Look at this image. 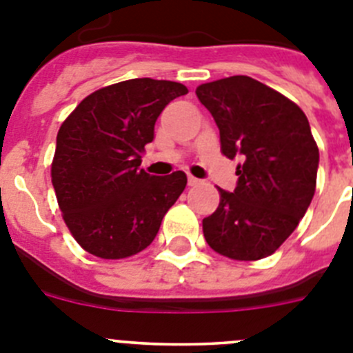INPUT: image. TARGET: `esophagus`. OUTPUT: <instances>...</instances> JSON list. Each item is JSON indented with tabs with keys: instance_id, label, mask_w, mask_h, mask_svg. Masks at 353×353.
<instances>
[{
	"instance_id": "esophagus-1",
	"label": "esophagus",
	"mask_w": 353,
	"mask_h": 353,
	"mask_svg": "<svg viewBox=\"0 0 353 353\" xmlns=\"http://www.w3.org/2000/svg\"><path fill=\"white\" fill-rule=\"evenodd\" d=\"M187 182H189V185H191V187H196V185H199V183H201V180L196 179V176H191V174H189V179H187Z\"/></svg>"
}]
</instances>
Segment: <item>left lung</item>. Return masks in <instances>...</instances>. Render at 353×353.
I'll use <instances>...</instances> for the list:
<instances>
[{
    "instance_id": "obj_1",
    "label": "left lung",
    "mask_w": 353,
    "mask_h": 353,
    "mask_svg": "<svg viewBox=\"0 0 353 353\" xmlns=\"http://www.w3.org/2000/svg\"><path fill=\"white\" fill-rule=\"evenodd\" d=\"M219 129L221 150L240 157L235 191L219 189L217 210L203 219L207 244L223 256H270L297 228L316 187L318 146L295 102L248 76L196 88Z\"/></svg>"
}]
</instances>
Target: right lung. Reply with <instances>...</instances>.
I'll return each instance as SVG.
<instances>
[{"label":"right lung","mask_w":353,"mask_h":353,"mask_svg":"<svg viewBox=\"0 0 353 353\" xmlns=\"http://www.w3.org/2000/svg\"><path fill=\"white\" fill-rule=\"evenodd\" d=\"M185 93L174 81H121L86 97L61 123L52 187L72 236L93 256L120 260L148 248L185 189L183 171L155 176L139 168L159 114Z\"/></svg>","instance_id":"right-lung-1"}]
</instances>
